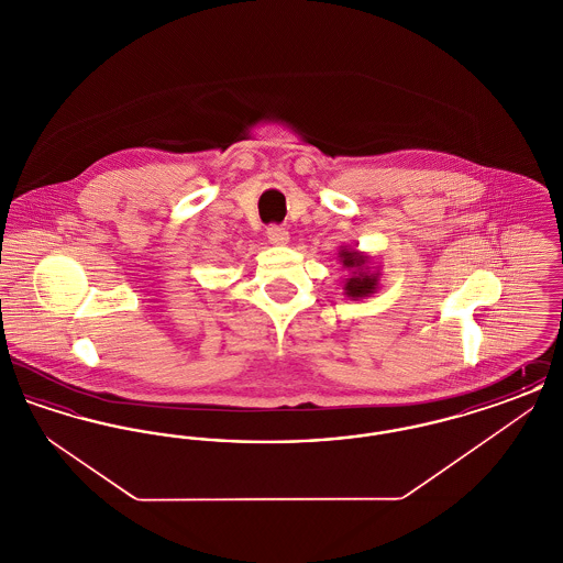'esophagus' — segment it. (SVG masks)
I'll use <instances>...</instances> for the list:
<instances>
[{"label": "esophagus", "instance_id": "obj_1", "mask_svg": "<svg viewBox=\"0 0 563 563\" xmlns=\"http://www.w3.org/2000/svg\"><path fill=\"white\" fill-rule=\"evenodd\" d=\"M266 236H268V241L272 242V244H276V246H283V244L289 242V232H287L285 228H280V225H269Z\"/></svg>", "mask_w": 563, "mask_h": 563}]
</instances>
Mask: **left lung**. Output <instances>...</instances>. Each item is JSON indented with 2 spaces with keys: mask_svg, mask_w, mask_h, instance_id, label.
Returning a JSON list of instances; mask_svg holds the SVG:
<instances>
[{
  "mask_svg": "<svg viewBox=\"0 0 563 563\" xmlns=\"http://www.w3.org/2000/svg\"><path fill=\"white\" fill-rule=\"evenodd\" d=\"M338 260L342 268L350 272L346 283H344V295L350 299H365L372 297L379 287V266L372 269V257L358 249L350 246H340Z\"/></svg>",
  "mask_w": 563,
  "mask_h": 563,
  "instance_id": "obj_1",
  "label": "left lung"
}]
</instances>
